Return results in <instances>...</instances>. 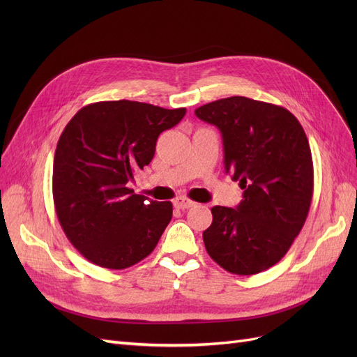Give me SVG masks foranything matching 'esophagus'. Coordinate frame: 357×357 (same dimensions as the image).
I'll return each instance as SVG.
<instances>
[{"label":"esophagus","instance_id":"esophagus-1","mask_svg":"<svg viewBox=\"0 0 357 357\" xmlns=\"http://www.w3.org/2000/svg\"><path fill=\"white\" fill-rule=\"evenodd\" d=\"M174 205H176L177 208H180V210H186V208L193 207V205H195V202H193L189 198H186V197H178V198L174 199Z\"/></svg>","mask_w":357,"mask_h":357}]
</instances>
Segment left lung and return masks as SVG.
Here are the masks:
<instances>
[{"instance_id":"left-lung-1","label":"left lung","mask_w":357,"mask_h":357,"mask_svg":"<svg viewBox=\"0 0 357 357\" xmlns=\"http://www.w3.org/2000/svg\"><path fill=\"white\" fill-rule=\"evenodd\" d=\"M195 114L219 128L226 172L244 189L236 208H211L205 248L232 274L262 273L287 253L308 215L314 172L304 128L284 107L245 96L208 102Z\"/></svg>"}]
</instances>
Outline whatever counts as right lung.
<instances>
[{"label":"right lung","instance_id":"right-lung-1","mask_svg":"<svg viewBox=\"0 0 357 357\" xmlns=\"http://www.w3.org/2000/svg\"><path fill=\"white\" fill-rule=\"evenodd\" d=\"M185 114L186 109L101 101L67 123L53 160V202L67 238L89 262L125 269L155 250L172 204H146L128 183L153 159L159 134Z\"/></svg>","mask_w":357,"mask_h":357}]
</instances>
